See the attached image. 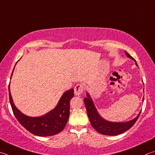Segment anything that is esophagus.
Wrapping results in <instances>:
<instances>
[{"mask_svg": "<svg viewBox=\"0 0 155 155\" xmlns=\"http://www.w3.org/2000/svg\"><path fill=\"white\" fill-rule=\"evenodd\" d=\"M83 89L84 87L82 84H77V85L74 87V94L77 95H81L83 93Z\"/></svg>", "mask_w": 155, "mask_h": 155, "instance_id": "1", "label": "esophagus"}]
</instances>
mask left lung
<instances>
[{"label": "left lung", "mask_w": 155, "mask_h": 155, "mask_svg": "<svg viewBox=\"0 0 155 155\" xmlns=\"http://www.w3.org/2000/svg\"><path fill=\"white\" fill-rule=\"evenodd\" d=\"M125 53L128 58L135 60V59L132 58L127 52L125 51ZM87 97L84 98V103H85L90 123L93 127L101 134L107 135V136H116V135L120 134L127 131L135 124L141 113L140 112L134 119L126 123H112L102 119L97 113L96 109L95 108L94 104L88 94H87Z\"/></svg>", "instance_id": "obj_1"}]
</instances>
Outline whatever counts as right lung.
I'll return each instance as SVG.
<instances>
[{
    "label": "right lung",
    "mask_w": 155,
    "mask_h": 155,
    "mask_svg": "<svg viewBox=\"0 0 155 155\" xmlns=\"http://www.w3.org/2000/svg\"><path fill=\"white\" fill-rule=\"evenodd\" d=\"M9 94L10 104L14 115L19 123L31 134L38 136H54L60 133L65 127L70 114V101L74 97L73 89L64 93L54 109L40 117L26 116L16 108L11 97L9 85Z\"/></svg>",
    "instance_id": "right-lung-1"
}]
</instances>
